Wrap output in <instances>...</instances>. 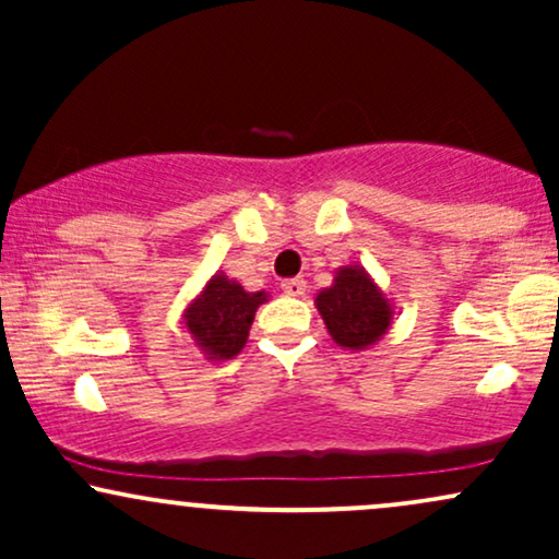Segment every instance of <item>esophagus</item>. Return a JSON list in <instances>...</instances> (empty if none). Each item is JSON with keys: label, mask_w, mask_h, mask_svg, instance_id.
Wrapping results in <instances>:
<instances>
[{"label": "esophagus", "mask_w": 559, "mask_h": 559, "mask_svg": "<svg viewBox=\"0 0 559 559\" xmlns=\"http://www.w3.org/2000/svg\"><path fill=\"white\" fill-rule=\"evenodd\" d=\"M281 292H284L286 297H301V294L307 292V281L305 278H286L284 284H281Z\"/></svg>", "instance_id": "1"}]
</instances>
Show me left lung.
I'll use <instances>...</instances> for the list:
<instances>
[{"label": "left lung", "instance_id": "obj_1", "mask_svg": "<svg viewBox=\"0 0 559 559\" xmlns=\"http://www.w3.org/2000/svg\"><path fill=\"white\" fill-rule=\"evenodd\" d=\"M316 307L333 342L352 352L381 342L394 323V305L362 265L338 267L333 284L318 292Z\"/></svg>", "mask_w": 559, "mask_h": 559}]
</instances>
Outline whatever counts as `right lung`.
I'll return each instance as SVG.
<instances>
[{"instance_id": "add662e5", "label": "right lung", "mask_w": 559, "mask_h": 559, "mask_svg": "<svg viewBox=\"0 0 559 559\" xmlns=\"http://www.w3.org/2000/svg\"><path fill=\"white\" fill-rule=\"evenodd\" d=\"M267 297H271L267 292H247L239 281L217 271L186 305L183 325L207 360H230L247 344L254 312L265 305Z\"/></svg>"}]
</instances>
